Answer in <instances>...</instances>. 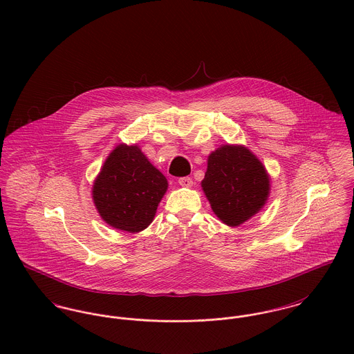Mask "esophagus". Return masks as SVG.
Instances as JSON below:
<instances>
[{
	"label": "esophagus",
	"mask_w": 354,
	"mask_h": 354,
	"mask_svg": "<svg viewBox=\"0 0 354 354\" xmlns=\"http://www.w3.org/2000/svg\"><path fill=\"white\" fill-rule=\"evenodd\" d=\"M178 184L184 188H191L194 185V181H192L191 177H183V178L178 180Z\"/></svg>",
	"instance_id": "1"
}]
</instances>
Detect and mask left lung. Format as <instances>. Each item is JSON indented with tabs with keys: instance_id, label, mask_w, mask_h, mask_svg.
<instances>
[{
	"instance_id": "left-lung-1",
	"label": "left lung",
	"mask_w": 354,
	"mask_h": 354,
	"mask_svg": "<svg viewBox=\"0 0 354 354\" xmlns=\"http://www.w3.org/2000/svg\"><path fill=\"white\" fill-rule=\"evenodd\" d=\"M202 189L214 214L236 227L268 201L271 178L261 160L243 145H222L207 159Z\"/></svg>"
}]
</instances>
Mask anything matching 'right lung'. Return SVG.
I'll use <instances>...</instances> for the list:
<instances>
[{"instance_id": "obj_1", "label": "right lung", "mask_w": 354, "mask_h": 354, "mask_svg": "<svg viewBox=\"0 0 354 354\" xmlns=\"http://www.w3.org/2000/svg\"><path fill=\"white\" fill-rule=\"evenodd\" d=\"M167 185L138 145L121 143L107 155L94 180L93 201L109 226L139 233L153 221Z\"/></svg>"}]
</instances>
